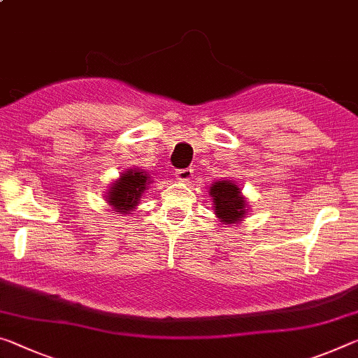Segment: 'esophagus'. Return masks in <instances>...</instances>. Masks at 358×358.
Instances as JSON below:
<instances>
[{"mask_svg":"<svg viewBox=\"0 0 358 358\" xmlns=\"http://www.w3.org/2000/svg\"><path fill=\"white\" fill-rule=\"evenodd\" d=\"M192 169H180L177 170V180L180 181H189L192 178Z\"/></svg>","mask_w":358,"mask_h":358,"instance_id":"34e87169","label":"esophagus"}]
</instances>
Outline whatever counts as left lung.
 Listing matches in <instances>:
<instances>
[{
  "label": "left lung",
  "mask_w": 358,
  "mask_h": 358,
  "mask_svg": "<svg viewBox=\"0 0 358 358\" xmlns=\"http://www.w3.org/2000/svg\"><path fill=\"white\" fill-rule=\"evenodd\" d=\"M210 196H212L215 210L223 223L232 224L242 218V215L248 212L245 201L241 196L239 186L232 183V181L223 180L217 181L212 188H210Z\"/></svg>",
  "instance_id": "obj_1"
}]
</instances>
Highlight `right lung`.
Returning <instances> with one entry per match:
<instances>
[{
	"label": "right lung",
	"mask_w": 358,
	"mask_h": 358,
	"mask_svg": "<svg viewBox=\"0 0 358 358\" xmlns=\"http://www.w3.org/2000/svg\"><path fill=\"white\" fill-rule=\"evenodd\" d=\"M150 183V175L140 170L129 169L126 173L121 175V180H117L110 188L108 202L116 210V212L126 213L127 210L134 208L138 203L141 192L146 189V185Z\"/></svg>",
	"instance_id": "obj_1"
}]
</instances>
